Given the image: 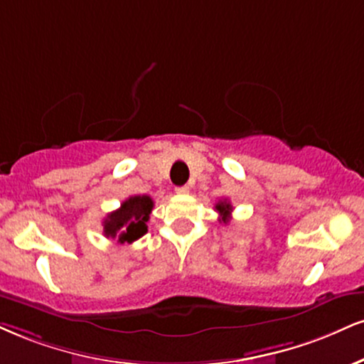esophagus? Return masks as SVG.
Listing matches in <instances>:
<instances>
[{
  "label": "esophagus",
  "mask_w": 364,
  "mask_h": 364,
  "mask_svg": "<svg viewBox=\"0 0 364 364\" xmlns=\"http://www.w3.org/2000/svg\"><path fill=\"white\" fill-rule=\"evenodd\" d=\"M174 191H176L178 195H186V193H190V186H178Z\"/></svg>",
  "instance_id": "esophagus-1"
}]
</instances>
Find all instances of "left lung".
Listing matches in <instances>:
<instances>
[{"label": "left lung", "instance_id": "obj_1", "mask_svg": "<svg viewBox=\"0 0 364 364\" xmlns=\"http://www.w3.org/2000/svg\"><path fill=\"white\" fill-rule=\"evenodd\" d=\"M215 210L218 212V215H220V218L218 220L224 222V224H227V222L230 220V212H232V205L229 200H220L218 203L215 205Z\"/></svg>", "mask_w": 364, "mask_h": 364}]
</instances>
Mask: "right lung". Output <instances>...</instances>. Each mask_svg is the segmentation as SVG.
Masks as SVG:
<instances>
[{
	"mask_svg": "<svg viewBox=\"0 0 364 364\" xmlns=\"http://www.w3.org/2000/svg\"><path fill=\"white\" fill-rule=\"evenodd\" d=\"M154 208V201L147 195L127 198L120 208L108 213L103 220L105 237L115 239L120 244H132L147 232V222Z\"/></svg>",
	"mask_w": 364,
	"mask_h": 364,
	"instance_id": "1",
	"label": "right lung"
}]
</instances>
